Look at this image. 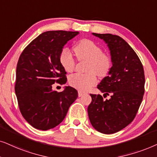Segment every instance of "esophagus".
<instances>
[{"mask_svg":"<svg viewBox=\"0 0 157 157\" xmlns=\"http://www.w3.org/2000/svg\"><path fill=\"white\" fill-rule=\"evenodd\" d=\"M85 92H82L81 90H78V96H79V97H81V96L85 95Z\"/></svg>","mask_w":157,"mask_h":157,"instance_id":"esophagus-1","label":"esophagus"}]
</instances>
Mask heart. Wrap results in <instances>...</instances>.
<instances>
[{
    "instance_id": "1",
    "label": "heart",
    "mask_w": 157,
    "mask_h": 157,
    "mask_svg": "<svg viewBox=\"0 0 157 157\" xmlns=\"http://www.w3.org/2000/svg\"><path fill=\"white\" fill-rule=\"evenodd\" d=\"M75 55L79 61H88V73H76L71 75L69 82L71 86L80 90L85 91L96 85L97 74L105 77L111 68V57L108 52L102 51L101 47L93 41L84 39L79 41L74 47ZM59 62L66 72L75 70L76 62L67 49H63L59 54Z\"/></svg>"
}]
</instances>
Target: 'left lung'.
<instances>
[{"label":"left lung","instance_id":"obj_1","mask_svg":"<svg viewBox=\"0 0 157 157\" xmlns=\"http://www.w3.org/2000/svg\"><path fill=\"white\" fill-rule=\"evenodd\" d=\"M93 35L103 39L109 47L113 66L109 75L98 85L103 96L90 94L87 113L92 126L100 133L110 134L122 130L136 116L144 94L143 64L131 46L121 37L110 33Z\"/></svg>","mask_w":157,"mask_h":157}]
</instances>
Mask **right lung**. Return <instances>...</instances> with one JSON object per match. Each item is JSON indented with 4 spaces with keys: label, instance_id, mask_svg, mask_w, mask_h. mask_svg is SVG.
<instances>
[{
    "label": "right lung",
    "instance_id": "1",
    "mask_svg": "<svg viewBox=\"0 0 157 157\" xmlns=\"http://www.w3.org/2000/svg\"><path fill=\"white\" fill-rule=\"evenodd\" d=\"M78 31H49L24 49L16 67L15 92L22 116L33 128L47 131L58 126L78 97L72 87L57 93L52 85L65 84L67 72L59 62L64 44Z\"/></svg>",
    "mask_w": 157,
    "mask_h": 157
}]
</instances>
